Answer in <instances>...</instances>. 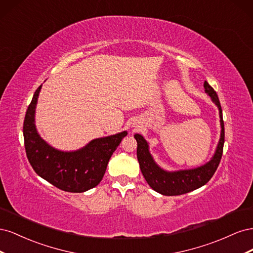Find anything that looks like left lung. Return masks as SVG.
<instances>
[{"label": "left lung", "mask_w": 253, "mask_h": 253, "mask_svg": "<svg viewBox=\"0 0 253 253\" xmlns=\"http://www.w3.org/2000/svg\"><path fill=\"white\" fill-rule=\"evenodd\" d=\"M204 87L207 95L210 96L212 102L215 103L218 108L221 127L217 147L215 152H214V155L208 163L201 167L194 168V169L166 171L155 163L154 158L150 153L149 143L143 138V136L140 134L134 135L137 141V158H138L143 177L153 190L163 195H181L203 187L211 179L219 165L225 142L223 112H221V106L216 91L209 85V83L207 81L204 83Z\"/></svg>", "instance_id": "8db88e82"}]
</instances>
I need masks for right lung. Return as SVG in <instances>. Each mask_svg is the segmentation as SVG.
I'll return each instance as SVG.
<instances>
[{
  "mask_svg": "<svg viewBox=\"0 0 253 253\" xmlns=\"http://www.w3.org/2000/svg\"><path fill=\"white\" fill-rule=\"evenodd\" d=\"M42 85L37 88L26 111L23 135L26 155L35 172L66 192L81 193L101 181L106 166L126 131L89 141L76 151H60L45 141L37 131L35 114Z\"/></svg>",
  "mask_w": 253,
  "mask_h": 253,
  "instance_id": "add662e5",
  "label": "right lung"
}]
</instances>
